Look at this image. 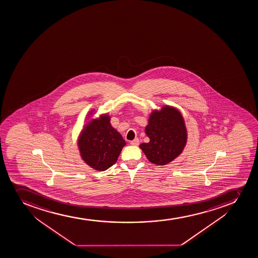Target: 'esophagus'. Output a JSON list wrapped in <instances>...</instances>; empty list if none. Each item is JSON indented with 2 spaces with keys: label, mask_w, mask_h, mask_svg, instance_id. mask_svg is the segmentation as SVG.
Wrapping results in <instances>:
<instances>
[{
  "label": "esophagus",
  "mask_w": 258,
  "mask_h": 258,
  "mask_svg": "<svg viewBox=\"0 0 258 258\" xmlns=\"http://www.w3.org/2000/svg\"><path fill=\"white\" fill-rule=\"evenodd\" d=\"M131 144L132 146H137L140 145V141H139V139H135L134 141H131Z\"/></svg>",
  "instance_id": "obj_1"
}]
</instances>
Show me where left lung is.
Here are the masks:
<instances>
[{"instance_id":"1","label":"left lung","mask_w":258,"mask_h":258,"mask_svg":"<svg viewBox=\"0 0 258 258\" xmlns=\"http://www.w3.org/2000/svg\"><path fill=\"white\" fill-rule=\"evenodd\" d=\"M146 133L149 143L140 147L152 163L164 166L181 153L186 142V130L183 117L174 107H162L151 113Z\"/></svg>"}]
</instances>
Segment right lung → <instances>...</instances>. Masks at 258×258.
I'll return each mask as SVG.
<instances>
[{
	"instance_id": "right-lung-1",
	"label": "right lung",
	"mask_w": 258,
	"mask_h": 258,
	"mask_svg": "<svg viewBox=\"0 0 258 258\" xmlns=\"http://www.w3.org/2000/svg\"><path fill=\"white\" fill-rule=\"evenodd\" d=\"M125 145L122 136L110 124L107 115L91 121L78 141L82 159L100 171H106L116 163Z\"/></svg>"
}]
</instances>
